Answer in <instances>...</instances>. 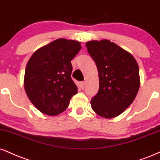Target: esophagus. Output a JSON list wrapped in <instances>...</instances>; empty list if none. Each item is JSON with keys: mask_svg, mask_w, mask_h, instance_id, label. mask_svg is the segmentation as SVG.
<instances>
[{"mask_svg": "<svg viewBox=\"0 0 160 160\" xmlns=\"http://www.w3.org/2000/svg\"><path fill=\"white\" fill-rule=\"evenodd\" d=\"M84 85H85V82H80V88H81L82 89H83V88H84Z\"/></svg>", "mask_w": 160, "mask_h": 160, "instance_id": "obj_1", "label": "esophagus"}]
</instances>
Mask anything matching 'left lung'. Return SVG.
<instances>
[{
    "instance_id": "8db88e82",
    "label": "left lung",
    "mask_w": 160,
    "mask_h": 160,
    "mask_svg": "<svg viewBox=\"0 0 160 160\" xmlns=\"http://www.w3.org/2000/svg\"><path fill=\"white\" fill-rule=\"evenodd\" d=\"M86 45L98 71L99 90L91 100L92 108L102 118L118 116L132 103L139 89L137 62L109 40H93Z\"/></svg>"
}]
</instances>
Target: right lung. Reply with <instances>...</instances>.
I'll list each match as a JSON object with an SVG mask.
<instances>
[{
	"label": "right lung",
	"instance_id": "right-lung-1",
	"mask_svg": "<svg viewBox=\"0 0 160 160\" xmlns=\"http://www.w3.org/2000/svg\"><path fill=\"white\" fill-rule=\"evenodd\" d=\"M80 49V42L58 38L40 48L29 59L25 68L24 89L41 112L51 116L60 114L78 93L71 77V61Z\"/></svg>",
	"mask_w": 160,
	"mask_h": 160
}]
</instances>
